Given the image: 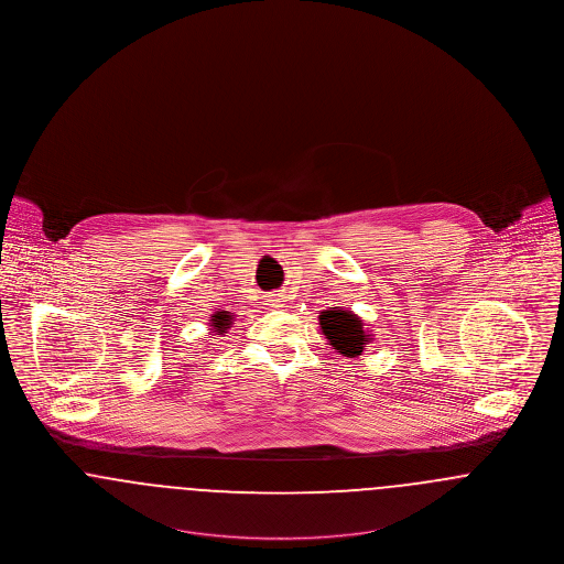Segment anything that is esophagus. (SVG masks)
I'll return each mask as SVG.
<instances>
[{
    "label": "esophagus",
    "instance_id": "34e87169",
    "mask_svg": "<svg viewBox=\"0 0 564 564\" xmlns=\"http://www.w3.org/2000/svg\"><path fill=\"white\" fill-rule=\"evenodd\" d=\"M268 302V306H272V308H279V306H283L281 302H283V299L279 296V294H272L270 299L265 300Z\"/></svg>",
    "mask_w": 564,
    "mask_h": 564
}]
</instances>
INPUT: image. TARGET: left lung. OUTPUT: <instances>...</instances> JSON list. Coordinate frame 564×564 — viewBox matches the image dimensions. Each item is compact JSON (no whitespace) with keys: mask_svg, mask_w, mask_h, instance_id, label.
Masks as SVG:
<instances>
[{"mask_svg":"<svg viewBox=\"0 0 564 564\" xmlns=\"http://www.w3.org/2000/svg\"><path fill=\"white\" fill-rule=\"evenodd\" d=\"M319 328L326 334L332 347L347 358L362 356L366 345L372 340V334L366 330L365 322L356 313L340 306L322 311Z\"/></svg>","mask_w":564,"mask_h":564,"instance_id":"left-lung-1","label":"left lung"}]
</instances>
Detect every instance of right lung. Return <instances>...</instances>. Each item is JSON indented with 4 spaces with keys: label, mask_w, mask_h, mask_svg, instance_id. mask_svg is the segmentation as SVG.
Segmentation results:
<instances>
[{
    "label": "right lung",
    "mask_w": 564,
    "mask_h": 564,
    "mask_svg": "<svg viewBox=\"0 0 564 564\" xmlns=\"http://www.w3.org/2000/svg\"><path fill=\"white\" fill-rule=\"evenodd\" d=\"M230 324H232V315L228 311H219V313L213 315L215 330L224 332L226 328H230Z\"/></svg>",
    "instance_id": "right-lung-1"
}]
</instances>
